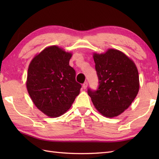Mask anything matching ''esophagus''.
<instances>
[{
    "label": "esophagus",
    "instance_id": "obj_1",
    "mask_svg": "<svg viewBox=\"0 0 159 159\" xmlns=\"http://www.w3.org/2000/svg\"><path fill=\"white\" fill-rule=\"evenodd\" d=\"M87 85H88V83H87V82H85V83H84L83 84V89H87Z\"/></svg>",
    "mask_w": 159,
    "mask_h": 159
}]
</instances>
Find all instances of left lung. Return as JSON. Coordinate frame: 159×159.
<instances>
[{
	"label": "left lung",
	"instance_id": "8db88e82",
	"mask_svg": "<svg viewBox=\"0 0 159 159\" xmlns=\"http://www.w3.org/2000/svg\"><path fill=\"white\" fill-rule=\"evenodd\" d=\"M98 87L89 88L87 93L96 109L104 116L113 117L127 109L139 89V74L135 64L117 50L94 54Z\"/></svg>",
	"mask_w": 159,
	"mask_h": 159
}]
</instances>
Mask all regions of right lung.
<instances>
[{
  "instance_id": "right-lung-1",
  "label": "right lung",
  "mask_w": 159,
  "mask_h": 159,
  "mask_svg": "<svg viewBox=\"0 0 159 159\" xmlns=\"http://www.w3.org/2000/svg\"><path fill=\"white\" fill-rule=\"evenodd\" d=\"M72 54L57 46L45 48L29 66L26 87L33 103L50 117L68 110L80 93L76 72L69 65Z\"/></svg>"
}]
</instances>
